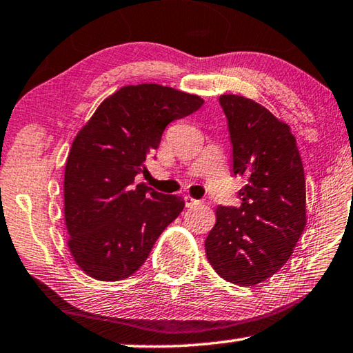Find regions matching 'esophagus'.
I'll use <instances>...</instances> for the list:
<instances>
[{"label": "esophagus", "mask_w": 353, "mask_h": 353, "mask_svg": "<svg viewBox=\"0 0 353 353\" xmlns=\"http://www.w3.org/2000/svg\"><path fill=\"white\" fill-rule=\"evenodd\" d=\"M184 203H185V208H195V205L201 204V201H199V199H195V198H192L189 195L184 196Z\"/></svg>", "instance_id": "34e87169"}]
</instances>
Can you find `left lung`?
Here are the masks:
<instances>
[{"label":"left lung","mask_w":353,"mask_h":353,"mask_svg":"<svg viewBox=\"0 0 353 353\" xmlns=\"http://www.w3.org/2000/svg\"><path fill=\"white\" fill-rule=\"evenodd\" d=\"M232 143V170L248 184L241 204L219 205L205 238L216 274L255 285L276 274L294 254L305 228V181L300 152L288 124L239 95L219 97Z\"/></svg>","instance_id":"8db88e82"}]
</instances>
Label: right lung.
Returning a JSON list of instances; mask_svg holds the SVG:
<instances>
[{
    "label": "right lung",
    "mask_w": 353,
    "mask_h": 353,
    "mask_svg": "<svg viewBox=\"0 0 353 353\" xmlns=\"http://www.w3.org/2000/svg\"><path fill=\"white\" fill-rule=\"evenodd\" d=\"M196 95L159 84L124 85L99 104L73 139L64 172L69 249L101 281L130 276L148 259L184 199L134 185L168 125L196 112Z\"/></svg>",
    "instance_id": "1"
}]
</instances>
